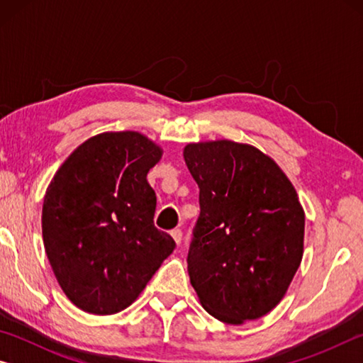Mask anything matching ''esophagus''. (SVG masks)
Returning a JSON list of instances; mask_svg holds the SVG:
<instances>
[{"mask_svg": "<svg viewBox=\"0 0 363 363\" xmlns=\"http://www.w3.org/2000/svg\"><path fill=\"white\" fill-rule=\"evenodd\" d=\"M171 235H173L174 242L177 245H181V242H182V230L181 229H173V230H171Z\"/></svg>", "mask_w": 363, "mask_h": 363, "instance_id": "1", "label": "esophagus"}]
</instances>
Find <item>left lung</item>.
I'll return each mask as SVG.
<instances>
[{
	"mask_svg": "<svg viewBox=\"0 0 363 363\" xmlns=\"http://www.w3.org/2000/svg\"><path fill=\"white\" fill-rule=\"evenodd\" d=\"M184 160L200 189L187 256L196 296L224 323L266 315L303 259L304 210L296 190L272 158L248 144H187Z\"/></svg>",
	"mask_w": 363,
	"mask_h": 363,
	"instance_id": "obj_1",
	"label": "left lung"
}]
</instances>
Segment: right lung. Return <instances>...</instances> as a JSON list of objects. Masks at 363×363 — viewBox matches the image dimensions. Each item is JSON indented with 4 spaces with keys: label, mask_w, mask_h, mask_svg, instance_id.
<instances>
[{
    "label": "right lung",
    "mask_w": 363,
    "mask_h": 363,
    "mask_svg": "<svg viewBox=\"0 0 363 363\" xmlns=\"http://www.w3.org/2000/svg\"><path fill=\"white\" fill-rule=\"evenodd\" d=\"M163 150L136 131L102 133L65 160L43 203V242L60 288L97 315L134 303L176 243L153 225L147 173Z\"/></svg>",
    "instance_id": "right-lung-1"
}]
</instances>
